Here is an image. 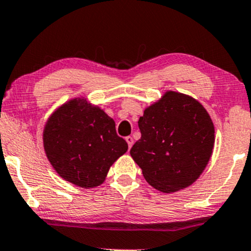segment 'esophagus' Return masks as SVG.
I'll use <instances>...</instances> for the list:
<instances>
[{"label": "esophagus", "instance_id": "obj_1", "mask_svg": "<svg viewBox=\"0 0 251 251\" xmlns=\"http://www.w3.org/2000/svg\"><path fill=\"white\" fill-rule=\"evenodd\" d=\"M126 143H128L129 149H131L132 144H134V140H132L131 136H126Z\"/></svg>", "mask_w": 251, "mask_h": 251}]
</instances>
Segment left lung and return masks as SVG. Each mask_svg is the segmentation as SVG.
Here are the masks:
<instances>
[{"instance_id": "1", "label": "left lung", "mask_w": 251, "mask_h": 251, "mask_svg": "<svg viewBox=\"0 0 251 251\" xmlns=\"http://www.w3.org/2000/svg\"><path fill=\"white\" fill-rule=\"evenodd\" d=\"M141 138L130 154L145 180L172 193L193 184L205 170L214 147V126L202 104L177 92L144 110Z\"/></svg>"}]
</instances>
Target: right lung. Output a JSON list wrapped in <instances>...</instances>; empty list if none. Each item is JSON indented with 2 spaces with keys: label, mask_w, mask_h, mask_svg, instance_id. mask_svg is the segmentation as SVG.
<instances>
[{
  "label": "right lung",
  "mask_w": 251,
  "mask_h": 251,
  "mask_svg": "<svg viewBox=\"0 0 251 251\" xmlns=\"http://www.w3.org/2000/svg\"><path fill=\"white\" fill-rule=\"evenodd\" d=\"M43 141L58 175L85 188L102 184L113 163L128 150L114 120L83 99L71 100L52 114Z\"/></svg>",
  "instance_id": "obj_1"
}]
</instances>
